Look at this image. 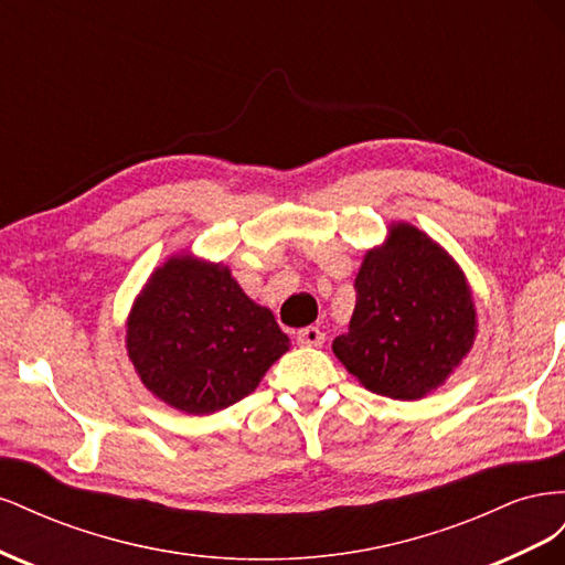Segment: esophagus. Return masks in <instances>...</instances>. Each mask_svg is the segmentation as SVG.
I'll list each match as a JSON object with an SVG mask.
<instances>
[{
  "label": "esophagus",
  "instance_id": "1",
  "mask_svg": "<svg viewBox=\"0 0 565 565\" xmlns=\"http://www.w3.org/2000/svg\"><path fill=\"white\" fill-rule=\"evenodd\" d=\"M297 341L301 347H320L324 341V334L318 328H303L297 332Z\"/></svg>",
  "mask_w": 565,
  "mask_h": 565
}]
</instances>
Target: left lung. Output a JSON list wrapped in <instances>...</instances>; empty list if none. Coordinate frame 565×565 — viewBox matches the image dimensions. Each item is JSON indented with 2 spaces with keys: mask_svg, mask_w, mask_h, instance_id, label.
<instances>
[{
  "mask_svg": "<svg viewBox=\"0 0 565 565\" xmlns=\"http://www.w3.org/2000/svg\"><path fill=\"white\" fill-rule=\"evenodd\" d=\"M355 309L332 351L353 377L386 398L417 401L446 382L476 339L465 273L429 235L391 224L355 276Z\"/></svg>",
  "mask_w": 565,
  "mask_h": 565,
  "instance_id": "8db88e82",
  "label": "left lung"
}]
</instances>
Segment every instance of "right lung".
<instances>
[{"instance_id":"1","label":"right lung","mask_w":565,"mask_h":565,"mask_svg":"<svg viewBox=\"0 0 565 565\" xmlns=\"http://www.w3.org/2000/svg\"><path fill=\"white\" fill-rule=\"evenodd\" d=\"M287 349L276 318L231 268L193 254L156 268L127 320V353L141 382L188 415L243 401Z\"/></svg>"}]
</instances>
